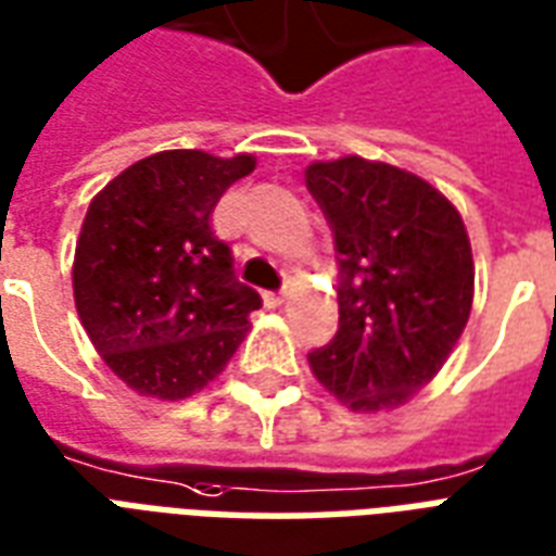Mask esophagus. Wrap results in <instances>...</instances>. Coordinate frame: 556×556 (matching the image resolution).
<instances>
[{"mask_svg": "<svg viewBox=\"0 0 556 556\" xmlns=\"http://www.w3.org/2000/svg\"><path fill=\"white\" fill-rule=\"evenodd\" d=\"M263 299H266V304H269V307H281V304L287 302V293H266Z\"/></svg>", "mask_w": 556, "mask_h": 556, "instance_id": "34e87169", "label": "esophagus"}]
</instances>
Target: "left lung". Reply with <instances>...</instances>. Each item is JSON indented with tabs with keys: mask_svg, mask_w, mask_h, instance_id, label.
I'll return each mask as SVG.
<instances>
[{
	"mask_svg": "<svg viewBox=\"0 0 556 556\" xmlns=\"http://www.w3.org/2000/svg\"><path fill=\"white\" fill-rule=\"evenodd\" d=\"M304 181L340 263V331L307 354L313 375L352 410L402 407L440 372L469 323L466 225L425 178L357 154L316 161Z\"/></svg>",
	"mask_w": 556,
	"mask_h": 556,
	"instance_id": "8db88e82",
	"label": "left lung"
}]
</instances>
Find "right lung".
<instances>
[{
	"instance_id": "1",
	"label": "right lung",
	"mask_w": 556,
	"mask_h": 556,
	"mask_svg": "<svg viewBox=\"0 0 556 556\" xmlns=\"http://www.w3.org/2000/svg\"><path fill=\"white\" fill-rule=\"evenodd\" d=\"M254 154L169 149L96 195L75 243L73 293L108 369L140 395L178 402L223 372L261 295L237 281L211 225Z\"/></svg>"
}]
</instances>
